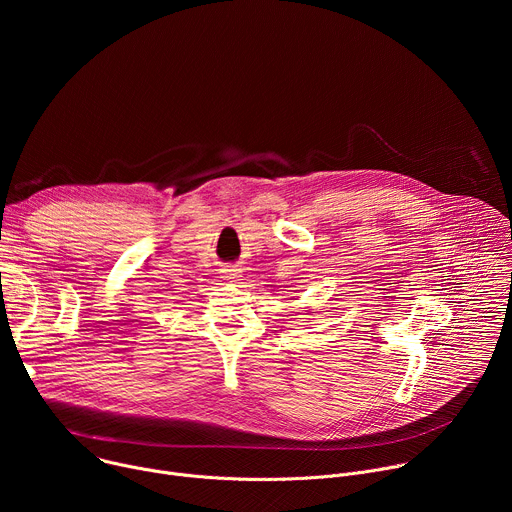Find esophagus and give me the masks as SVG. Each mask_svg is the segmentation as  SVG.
<instances>
[{"instance_id": "1", "label": "esophagus", "mask_w": 512, "mask_h": 512, "mask_svg": "<svg viewBox=\"0 0 512 512\" xmlns=\"http://www.w3.org/2000/svg\"><path fill=\"white\" fill-rule=\"evenodd\" d=\"M237 271H239V269H225L223 273H225V277H227V279H233V277H237V275H239Z\"/></svg>"}]
</instances>
